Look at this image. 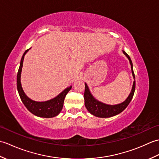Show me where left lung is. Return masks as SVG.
<instances>
[{"instance_id": "obj_1", "label": "left lung", "mask_w": 159, "mask_h": 159, "mask_svg": "<svg viewBox=\"0 0 159 159\" xmlns=\"http://www.w3.org/2000/svg\"><path fill=\"white\" fill-rule=\"evenodd\" d=\"M123 52L124 55L128 57V59H129V61L131 65L132 73H133V76L134 77V79H135V77H134V74L133 72V63H132L130 57L126 52L124 51V50H123ZM85 84V93H84V99H85V107L90 113H92V115H93V116L98 117H113L114 116H116V115L122 112V111L126 109L127 106L130 102V101L134 96V90H135V80H134L133 83V88H132L130 95L127 98V99L125 100L124 102L119 104H116V105H108V104L100 102L99 101H98L94 98L92 94H91L87 84L86 83Z\"/></svg>"}]
</instances>
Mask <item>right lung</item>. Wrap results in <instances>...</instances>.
Returning a JSON list of instances; mask_svg holds the SVG:
<instances>
[{
  "label": "right lung",
  "instance_id": "add662e5",
  "mask_svg": "<svg viewBox=\"0 0 159 159\" xmlns=\"http://www.w3.org/2000/svg\"><path fill=\"white\" fill-rule=\"evenodd\" d=\"M29 50V49L26 50L23 54L21 61H20L18 74H17V89H18L20 99L26 107V109L35 116L46 118L55 117L62 110L64 99H65L67 93L72 88V87L70 86V87H67L55 98L46 101V102H35V101L29 98L24 92L21 86V83H20V75H21L24 57Z\"/></svg>",
  "mask_w": 159,
  "mask_h": 159
}]
</instances>
